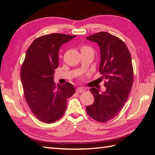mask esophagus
I'll use <instances>...</instances> for the list:
<instances>
[{"label": "esophagus", "instance_id": "obj_1", "mask_svg": "<svg viewBox=\"0 0 155 155\" xmlns=\"http://www.w3.org/2000/svg\"><path fill=\"white\" fill-rule=\"evenodd\" d=\"M84 91V88H77V90H76V91H77V93H83Z\"/></svg>", "mask_w": 155, "mask_h": 155}]
</instances>
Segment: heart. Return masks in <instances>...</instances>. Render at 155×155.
<instances>
[{"mask_svg":"<svg viewBox=\"0 0 155 155\" xmlns=\"http://www.w3.org/2000/svg\"><path fill=\"white\" fill-rule=\"evenodd\" d=\"M81 52H93V49L90 46L88 45H84L81 48Z\"/></svg>","mask_w":155,"mask_h":155,"instance_id":"1","label":"heart"}]
</instances>
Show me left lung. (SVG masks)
<instances>
[{
	"instance_id": "8db88e82",
	"label": "left lung",
	"mask_w": 155,
	"mask_h": 155,
	"mask_svg": "<svg viewBox=\"0 0 155 155\" xmlns=\"http://www.w3.org/2000/svg\"><path fill=\"white\" fill-rule=\"evenodd\" d=\"M87 39L99 45V72L107 82L106 91L101 94L97 88H90L94 101L86 110L94 120L105 123L120 113L129 97L134 77L131 56L124 42L108 32H98Z\"/></svg>"
}]
</instances>
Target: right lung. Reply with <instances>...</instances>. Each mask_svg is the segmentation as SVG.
I'll list each match as a JSON object with an SVG mask.
<instances>
[{"label":"right lung","mask_w":155,"mask_h":155,"mask_svg":"<svg viewBox=\"0 0 155 155\" xmlns=\"http://www.w3.org/2000/svg\"><path fill=\"white\" fill-rule=\"evenodd\" d=\"M75 37L61 33L41 36L26 52L21 71L24 95L32 113L44 123L60 119L67 108V100L75 93L70 83L56 85L53 81L59 49Z\"/></svg>","instance_id":"add662e5"}]
</instances>
